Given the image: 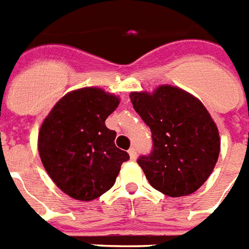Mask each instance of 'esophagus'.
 Segmentation results:
<instances>
[{
	"label": "esophagus",
	"mask_w": 249,
	"mask_h": 249,
	"mask_svg": "<svg viewBox=\"0 0 249 249\" xmlns=\"http://www.w3.org/2000/svg\"><path fill=\"white\" fill-rule=\"evenodd\" d=\"M128 154H129V158H131V159H132V160L136 159L137 151H136V149H135V147H131V149L128 150Z\"/></svg>",
	"instance_id": "34e87169"
}]
</instances>
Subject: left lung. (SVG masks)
<instances>
[{"mask_svg":"<svg viewBox=\"0 0 249 249\" xmlns=\"http://www.w3.org/2000/svg\"><path fill=\"white\" fill-rule=\"evenodd\" d=\"M129 98L153 135L151 154L137 160L149 183L170 197L196 192L220 153L219 129L210 113L196 96L172 85L132 91Z\"/></svg>","mask_w":249,"mask_h":249,"instance_id":"1","label":"left lung"}]
</instances>
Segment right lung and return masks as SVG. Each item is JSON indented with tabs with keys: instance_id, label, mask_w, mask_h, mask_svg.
<instances>
[{
	"instance_id": "right-lung-1",
	"label": "right lung",
	"mask_w": 249,
	"mask_h": 249,
	"mask_svg": "<svg viewBox=\"0 0 249 249\" xmlns=\"http://www.w3.org/2000/svg\"><path fill=\"white\" fill-rule=\"evenodd\" d=\"M120 98L100 88H81L55 103L38 135L43 166L59 190L79 201H91L110 190L129 155L114 143L107 117Z\"/></svg>"
}]
</instances>
